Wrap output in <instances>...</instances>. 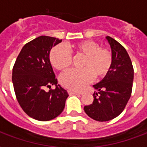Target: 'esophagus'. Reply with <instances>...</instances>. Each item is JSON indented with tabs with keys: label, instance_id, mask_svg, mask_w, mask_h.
Returning <instances> with one entry per match:
<instances>
[{
	"label": "esophagus",
	"instance_id": "34e87169",
	"mask_svg": "<svg viewBox=\"0 0 147 147\" xmlns=\"http://www.w3.org/2000/svg\"><path fill=\"white\" fill-rule=\"evenodd\" d=\"M68 93H69V95H73V94H82V93H79V92H73V91H68Z\"/></svg>",
	"mask_w": 147,
	"mask_h": 147
}]
</instances>
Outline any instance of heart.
I'll return each mask as SVG.
<instances>
[{
    "instance_id": "obj_1",
    "label": "heart",
    "mask_w": 147,
    "mask_h": 147,
    "mask_svg": "<svg viewBox=\"0 0 147 147\" xmlns=\"http://www.w3.org/2000/svg\"><path fill=\"white\" fill-rule=\"evenodd\" d=\"M76 55H84L80 66L82 69H70L61 75V85L71 91H82L94 77L105 78L111 71L113 65V54L107 48L100 47L93 40H84L70 47ZM49 61L55 69L62 71L71 64L70 52L62 45L53 47L49 53Z\"/></svg>"
}]
</instances>
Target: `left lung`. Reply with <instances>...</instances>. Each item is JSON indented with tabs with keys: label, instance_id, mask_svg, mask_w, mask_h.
<instances>
[{
	"label": "left lung",
	"instance_id": "1",
	"mask_svg": "<svg viewBox=\"0 0 147 147\" xmlns=\"http://www.w3.org/2000/svg\"><path fill=\"white\" fill-rule=\"evenodd\" d=\"M113 54L111 71L102 80L93 85L92 104L84 107L88 116L97 121H108L121 114L132 92L134 68L125 48L117 41L106 36Z\"/></svg>",
	"mask_w": 147,
	"mask_h": 147
}]
</instances>
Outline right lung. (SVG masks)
I'll return each instance as SVG.
<instances>
[{"mask_svg": "<svg viewBox=\"0 0 147 147\" xmlns=\"http://www.w3.org/2000/svg\"><path fill=\"white\" fill-rule=\"evenodd\" d=\"M62 40L40 36L22 48L13 68L12 82L17 101L28 116L40 121L58 117L69 96L55 78L49 61L50 50ZM52 85L55 90L45 91Z\"/></svg>", "mask_w": 147, "mask_h": 147, "instance_id": "obj_1", "label": "right lung"}]
</instances>
